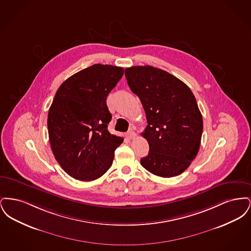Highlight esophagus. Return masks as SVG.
I'll return each instance as SVG.
<instances>
[{
  "instance_id": "esophagus-1",
  "label": "esophagus",
  "mask_w": 251,
  "mask_h": 251,
  "mask_svg": "<svg viewBox=\"0 0 251 251\" xmlns=\"http://www.w3.org/2000/svg\"><path fill=\"white\" fill-rule=\"evenodd\" d=\"M135 136H136V133L134 132V131H130L129 132H127V134H126V137L128 138V139H134L135 138Z\"/></svg>"
}]
</instances>
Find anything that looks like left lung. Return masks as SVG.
<instances>
[{
    "label": "left lung",
    "mask_w": 251,
    "mask_h": 251,
    "mask_svg": "<svg viewBox=\"0 0 251 251\" xmlns=\"http://www.w3.org/2000/svg\"><path fill=\"white\" fill-rule=\"evenodd\" d=\"M131 91L139 97L148 125L142 135L150 145L141 165L159 177L181 174L199 152L201 113L191 89L168 72L151 66L127 68Z\"/></svg>",
    "instance_id": "8db88e82"
}]
</instances>
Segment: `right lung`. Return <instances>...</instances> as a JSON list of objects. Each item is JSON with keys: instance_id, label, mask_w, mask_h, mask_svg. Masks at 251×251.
<instances>
[{"instance_id": "add662e5", "label": "right lung", "mask_w": 251, "mask_h": 251, "mask_svg": "<svg viewBox=\"0 0 251 251\" xmlns=\"http://www.w3.org/2000/svg\"><path fill=\"white\" fill-rule=\"evenodd\" d=\"M124 70L96 64L60 85L48 114L49 139L61 167L84 181L101 177L111 167L123 138L111 134L106 98Z\"/></svg>"}]
</instances>
